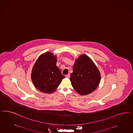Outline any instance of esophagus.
<instances>
[{
    "instance_id": "1",
    "label": "esophagus",
    "mask_w": 133,
    "mask_h": 133,
    "mask_svg": "<svg viewBox=\"0 0 133 133\" xmlns=\"http://www.w3.org/2000/svg\"><path fill=\"white\" fill-rule=\"evenodd\" d=\"M65 76L66 78H70V74H68V75H66Z\"/></svg>"
}]
</instances>
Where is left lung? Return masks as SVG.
Wrapping results in <instances>:
<instances>
[{
  "mask_svg": "<svg viewBox=\"0 0 133 133\" xmlns=\"http://www.w3.org/2000/svg\"><path fill=\"white\" fill-rule=\"evenodd\" d=\"M100 80V71L90 57L83 54L75 60L70 80L77 93L85 95L92 92L98 86Z\"/></svg>",
  "mask_w": 133,
  "mask_h": 133,
  "instance_id": "obj_1",
  "label": "left lung"
}]
</instances>
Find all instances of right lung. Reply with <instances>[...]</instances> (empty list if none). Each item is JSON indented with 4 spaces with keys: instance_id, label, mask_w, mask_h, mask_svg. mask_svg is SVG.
I'll use <instances>...</instances> for the list:
<instances>
[{
    "instance_id": "obj_1",
    "label": "right lung",
    "mask_w": 133,
    "mask_h": 133,
    "mask_svg": "<svg viewBox=\"0 0 133 133\" xmlns=\"http://www.w3.org/2000/svg\"><path fill=\"white\" fill-rule=\"evenodd\" d=\"M56 63V56L47 52L39 56L33 67L32 81L36 88L42 92L53 93L65 78Z\"/></svg>"
}]
</instances>
